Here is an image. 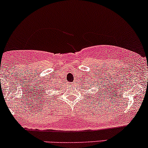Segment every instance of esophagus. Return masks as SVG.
<instances>
[{"label":"esophagus","instance_id":"1","mask_svg":"<svg viewBox=\"0 0 148 148\" xmlns=\"http://www.w3.org/2000/svg\"><path fill=\"white\" fill-rule=\"evenodd\" d=\"M71 85H72V86H73V83H71Z\"/></svg>","mask_w":148,"mask_h":148}]
</instances>
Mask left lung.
Masks as SVG:
<instances>
[{
	"label": "left lung",
	"instance_id": "obj_1",
	"mask_svg": "<svg viewBox=\"0 0 148 148\" xmlns=\"http://www.w3.org/2000/svg\"><path fill=\"white\" fill-rule=\"evenodd\" d=\"M94 81V82H93L92 81ZM92 82H90V81H87V82H90L89 83V84H86V87L85 88H84V89L85 90V92L87 93L88 94H89V95H91V94H92V92H93L94 91V92H96V93H94V94H97V95H100V94H101V92L103 93L104 92H105V90L103 89V92H102V87H101V84L100 80H99V79H96V77H94V79H92ZM93 82V83H92L91 82ZM100 84V85L99 86V84ZM93 94V92H92ZM96 94H94V97H95Z\"/></svg>",
	"mask_w": 148,
	"mask_h": 148
}]
</instances>
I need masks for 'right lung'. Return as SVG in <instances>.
Returning a JSON list of instances; mask_svg holds the SVG:
<instances>
[{"instance_id": "obj_1", "label": "right lung", "mask_w": 148, "mask_h": 148, "mask_svg": "<svg viewBox=\"0 0 148 148\" xmlns=\"http://www.w3.org/2000/svg\"><path fill=\"white\" fill-rule=\"evenodd\" d=\"M45 86L46 89H47V90H49V89H51V91L52 90H54V89H55V87H54V83H52L50 82H49V81H48L47 82H45V83H43V84H41V89L40 90V95H47V93L45 92ZM48 95V94H47Z\"/></svg>"}]
</instances>
